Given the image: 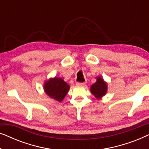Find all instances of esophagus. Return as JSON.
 <instances>
[{"label":"esophagus","instance_id":"1","mask_svg":"<svg viewBox=\"0 0 149 149\" xmlns=\"http://www.w3.org/2000/svg\"><path fill=\"white\" fill-rule=\"evenodd\" d=\"M85 85V83H76L77 86H80V87H81V86H84Z\"/></svg>","mask_w":149,"mask_h":149}]
</instances>
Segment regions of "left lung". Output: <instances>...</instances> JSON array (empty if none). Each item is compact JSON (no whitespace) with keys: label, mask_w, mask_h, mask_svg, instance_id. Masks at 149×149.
I'll return each instance as SVG.
<instances>
[{"label":"left lung","mask_w":149,"mask_h":149,"mask_svg":"<svg viewBox=\"0 0 149 149\" xmlns=\"http://www.w3.org/2000/svg\"><path fill=\"white\" fill-rule=\"evenodd\" d=\"M108 89L107 83L101 77H96V82L90 87V91L95 98L100 100L107 94Z\"/></svg>","instance_id":"obj_1"}]
</instances>
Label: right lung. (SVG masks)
<instances>
[{
	"label": "right lung",
	"mask_w": 149,
	"mask_h": 149,
	"mask_svg": "<svg viewBox=\"0 0 149 149\" xmlns=\"http://www.w3.org/2000/svg\"><path fill=\"white\" fill-rule=\"evenodd\" d=\"M43 89L46 94L51 98L58 102H62L68 93L70 85L65 82L64 79L55 77L45 81L43 85Z\"/></svg>",
	"instance_id": "right-lung-1"
}]
</instances>
